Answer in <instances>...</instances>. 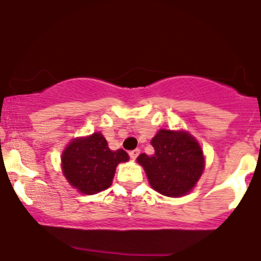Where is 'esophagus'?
Masks as SVG:
<instances>
[{
    "label": "esophagus",
    "mask_w": 261,
    "mask_h": 261,
    "mask_svg": "<svg viewBox=\"0 0 261 261\" xmlns=\"http://www.w3.org/2000/svg\"><path fill=\"white\" fill-rule=\"evenodd\" d=\"M138 154H140V149H134V150L128 151V155H130L131 159H134V160L138 156Z\"/></svg>",
    "instance_id": "34e87169"
}]
</instances>
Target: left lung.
Segmentation results:
<instances>
[{"instance_id": "obj_1", "label": "left lung", "mask_w": 261, "mask_h": 261, "mask_svg": "<svg viewBox=\"0 0 261 261\" xmlns=\"http://www.w3.org/2000/svg\"><path fill=\"white\" fill-rule=\"evenodd\" d=\"M154 154H141L149 184L163 195L182 196L193 189L203 171V153L187 133L160 130L151 140Z\"/></svg>"}]
</instances>
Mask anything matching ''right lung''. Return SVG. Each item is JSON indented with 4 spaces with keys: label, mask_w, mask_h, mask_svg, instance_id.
I'll list each match as a JSON object with an SVG mask.
<instances>
[{
    "label": "right lung",
    "mask_w": 261,
    "mask_h": 261,
    "mask_svg": "<svg viewBox=\"0 0 261 261\" xmlns=\"http://www.w3.org/2000/svg\"><path fill=\"white\" fill-rule=\"evenodd\" d=\"M127 160L126 151H112L100 133L72 141L61 159L68 183L88 195L110 188L117 165Z\"/></svg>",
    "instance_id": "right-lung-1"
}]
</instances>
